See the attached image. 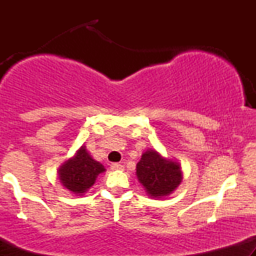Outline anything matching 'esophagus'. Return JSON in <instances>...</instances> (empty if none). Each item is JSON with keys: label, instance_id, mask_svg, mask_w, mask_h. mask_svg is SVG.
Segmentation results:
<instances>
[{"label": "esophagus", "instance_id": "esophagus-1", "mask_svg": "<svg viewBox=\"0 0 256 256\" xmlns=\"http://www.w3.org/2000/svg\"><path fill=\"white\" fill-rule=\"evenodd\" d=\"M110 170H113V171H118V170H124V165H122V164H118V162L110 164Z\"/></svg>", "mask_w": 256, "mask_h": 256}]
</instances>
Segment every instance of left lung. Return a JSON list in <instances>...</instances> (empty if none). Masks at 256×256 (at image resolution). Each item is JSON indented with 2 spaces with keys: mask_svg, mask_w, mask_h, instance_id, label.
<instances>
[{
  "mask_svg": "<svg viewBox=\"0 0 256 256\" xmlns=\"http://www.w3.org/2000/svg\"><path fill=\"white\" fill-rule=\"evenodd\" d=\"M136 174L148 195L156 198L172 194L183 178L178 162L162 158L152 149L143 152L136 166Z\"/></svg>",
  "mask_w": 256,
  "mask_h": 256,
  "instance_id": "8db88e82",
  "label": "left lung"
}]
</instances>
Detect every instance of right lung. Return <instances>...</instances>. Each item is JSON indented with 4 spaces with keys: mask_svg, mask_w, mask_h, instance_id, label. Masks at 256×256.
<instances>
[{
    "mask_svg": "<svg viewBox=\"0 0 256 256\" xmlns=\"http://www.w3.org/2000/svg\"><path fill=\"white\" fill-rule=\"evenodd\" d=\"M104 167L94 160L84 146L72 158L67 160L58 168V179L70 192L83 195L95 183L100 173L104 172Z\"/></svg>",
    "mask_w": 256,
    "mask_h": 256,
    "instance_id": "1",
    "label": "right lung"
}]
</instances>
